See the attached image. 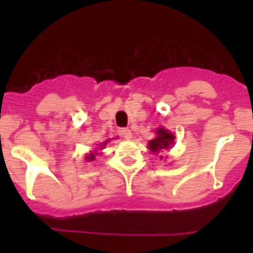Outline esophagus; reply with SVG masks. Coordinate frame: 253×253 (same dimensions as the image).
Wrapping results in <instances>:
<instances>
[{
  "instance_id": "obj_1",
  "label": "esophagus",
  "mask_w": 253,
  "mask_h": 253,
  "mask_svg": "<svg viewBox=\"0 0 253 253\" xmlns=\"http://www.w3.org/2000/svg\"><path fill=\"white\" fill-rule=\"evenodd\" d=\"M120 135H122L123 138H125V139H130V138H131L130 129H128V128L122 129V130H120Z\"/></svg>"
}]
</instances>
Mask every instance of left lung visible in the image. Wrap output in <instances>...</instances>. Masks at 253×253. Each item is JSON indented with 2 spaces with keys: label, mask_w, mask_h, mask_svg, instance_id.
Listing matches in <instances>:
<instances>
[{
  "label": "left lung",
  "mask_w": 253,
  "mask_h": 253,
  "mask_svg": "<svg viewBox=\"0 0 253 253\" xmlns=\"http://www.w3.org/2000/svg\"><path fill=\"white\" fill-rule=\"evenodd\" d=\"M156 138L148 142V148L152 153L158 154L162 149H169L171 148V146L175 142V135L172 133H169V130L163 128H158L156 131ZM163 158V156H161V160Z\"/></svg>",
  "instance_id": "left-lung-1"
}]
</instances>
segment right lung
Returning <instances> with one entry per match:
<instances>
[{
	"label": "right lung",
	"instance_id": "obj_1",
	"mask_svg": "<svg viewBox=\"0 0 253 253\" xmlns=\"http://www.w3.org/2000/svg\"><path fill=\"white\" fill-rule=\"evenodd\" d=\"M109 142V140H106V142H104V143H101V146H100V148L101 149H104L105 148V146H106V143ZM96 154H99V152H97V149H95V152H91L90 154H87L86 157V160L88 161V162H91V161H93L95 160V157H96Z\"/></svg>",
	"mask_w": 253,
	"mask_h": 253
}]
</instances>
